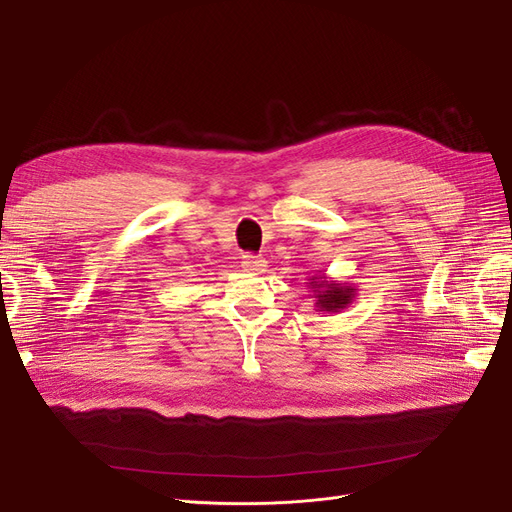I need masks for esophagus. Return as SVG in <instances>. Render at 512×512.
I'll list each match as a JSON object with an SVG mask.
<instances>
[{"label": "esophagus", "mask_w": 512, "mask_h": 512, "mask_svg": "<svg viewBox=\"0 0 512 512\" xmlns=\"http://www.w3.org/2000/svg\"><path fill=\"white\" fill-rule=\"evenodd\" d=\"M241 267L245 271H250V273H262L264 267H267V260L260 258V256H254V254H243Z\"/></svg>", "instance_id": "1"}]
</instances>
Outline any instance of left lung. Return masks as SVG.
Wrapping results in <instances>:
<instances>
[{"mask_svg":"<svg viewBox=\"0 0 512 512\" xmlns=\"http://www.w3.org/2000/svg\"><path fill=\"white\" fill-rule=\"evenodd\" d=\"M313 292L317 298V309L325 311V313H338L342 309H346L355 298V288L344 283H334L327 281L325 275H317L311 279Z\"/></svg>","mask_w":512,"mask_h":512,"instance_id":"8db88e82","label":"left lung"}]
</instances>
